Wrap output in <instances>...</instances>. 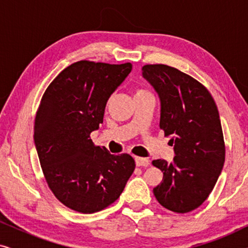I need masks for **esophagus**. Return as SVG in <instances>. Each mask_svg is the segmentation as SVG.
Returning a JSON list of instances; mask_svg holds the SVG:
<instances>
[{
	"instance_id": "34e87169",
	"label": "esophagus",
	"mask_w": 248,
	"mask_h": 248,
	"mask_svg": "<svg viewBox=\"0 0 248 248\" xmlns=\"http://www.w3.org/2000/svg\"><path fill=\"white\" fill-rule=\"evenodd\" d=\"M135 164H137V166H143V167H147L149 165V160L147 158L135 157Z\"/></svg>"
}]
</instances>
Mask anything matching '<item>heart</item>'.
<instances>
[{"label":"heart","mask_w":248,"mask_h":248,"mask_svg":"<svg viewBox=\"0 0 248 248\" xmlns=\"http://www.w3.org/2000/svg\"><path fill=\"white\" fill-rule=\"evenodd\" d=\"M148 91H145V90H143V89H137L134 91V97H137V96H140V94H142V93H147Z\"/></svg>","instance_id":"1"}]
</instances>
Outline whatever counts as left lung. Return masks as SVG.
Listing matches in <instances>:
<instances>
[{
    "instance_id": "obj_1",
    "label": "left lung",
    "mask_w": 248,
    "mask_h": 248,
    "mask_svg": "<svg viewBox=\"0 0 248 248\" xmlns=\"http://www.w3.org/2000/svg\"><path fill=\"white\" fill-rule=\"evenodd\" d=\"M142 74L160 98V128L176 155L170 164L152 161L164 174L154 194L170 211H193L208 199L225 162L218 107L202 83L175 67L147 64Z\"/></svg>"
}]
</instances>
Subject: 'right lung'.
Listing matches in <instances>:
<instances>
[{
	"label": "right lung",
	"mask_w": 248,
	"mask_h": 248,
	"mask_svg": "<svg viewBox=\"0 0 248 248\" xmlns=\"http://www.w3.org/2000/svg\"><path fill=\"white\" fill-rule=\"evenodd\" d=\"M131 70V63L79 61L50 82L40 100L33 140L43 174L55 198L77 212L113 204L134 171L130 155H110L90 138L103 123L108 98Z\"/></svg>",
	"instance_id": "1"
}]
</instances>
